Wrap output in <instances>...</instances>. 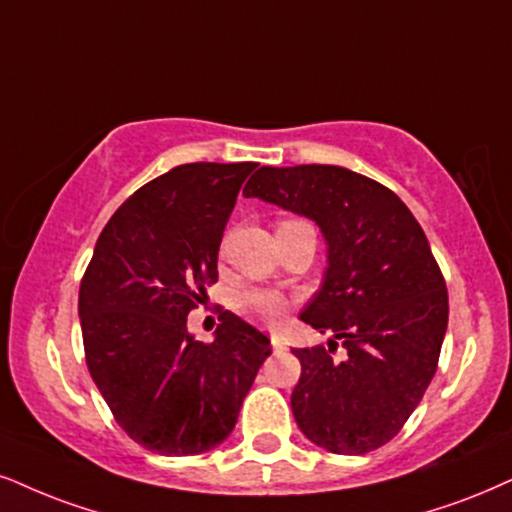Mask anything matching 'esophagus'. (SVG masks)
Returning a JSON list of instances; mask_svg holds the SVG:
<instances>
[{
	"label": "esophagus",
	"instance_id": "1",
	"mask_svg": "<svg viewBox=\"0 0 512 512\" xmlns=\"http://www.w3.org/2000/svg\"><path fill=\"white\" fill-rule=\"evenodd\" d=\"M270 346H273L275 351L277 349H285V339H282L277 332H273V334H270Z\"/></svg>",
	"mask_w": 512,
	"mask_h": 512
}]
</instances>
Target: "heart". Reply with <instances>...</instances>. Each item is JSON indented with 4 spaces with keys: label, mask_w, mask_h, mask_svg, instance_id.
I'll list each match as a JSON object with an SVG mask.
<instances>
[{
    "label": "heart",
    "mask_w": 512,
    "mask_h": 512,
    "mask_svg": "<svg viewBox=\"0 0 512 512\" xmlns=\"http://www.w3.org/2000/svg\"><path fill=\"white\" fill-rule=\"evenodd\" d=\"M232 306L239 315L254 320V323L275 325L285 318V313L292 306V299L287 294L268 287H246L235 294Z\"/></svg>",
    "instance_id": "1"
}]
</instances>
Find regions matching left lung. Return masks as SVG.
<instances>
[{"instance_id": "obj_1", "label": "left lung", "mask_w": 512, "mask_h": 512, "mask_svg": "<svg viewBox=\"0 0 512 512\" xmlns=\"http://www.w3.org/2000/svg\"><path fill=\"white\" fill-rule=\"evenodd\" d=\"M244 194L313 218L330 246L323 289L301 320L334 339L330 351L294 349L296 425L339 456L380 449L430 387L449 323V292L425 232L389 187L339 166H263ZM337 338L342 362L331 356Z\"/></svg>"}]
</instances>
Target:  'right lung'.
Listing matches in <instances>:
<instances>
[{
  "label": "right lung",
  "instance_id": "obj_1",
  "mask_svg": "<svg viewBox=\"0 0 512 512\" xmlns=\"http://www.w3.org/2000/svg\"><path fill=\"white\" fill-rule=\"evenodd\" d=\"M256 163H185L113 213L80 280L85 361L113 420L161 456H194L230 437L270 339L218 311L213 342L187 315L218 282V249Z\"/></svg>",
  "mask_w": 512,
  "mask_h": 512
}]
</instances>
